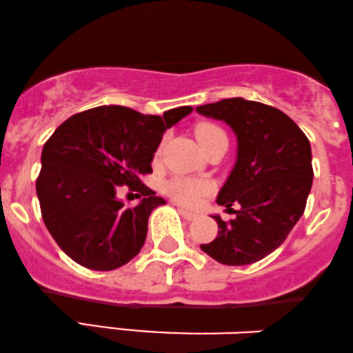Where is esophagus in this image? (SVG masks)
Segmentation results:
<instances>
[{
    "mask_svg": "<svg viewBox=\"0 0 353 353\" xmlns=\"http://www.w3.org/2000/svg\"><path fill=\"white\" fill-rule=\"evenodd\" d=\"M178 213H180L185 219H188V221H193V219H196V214L192 213V211H186L185 208H178Z\"/></svg>",
    "mask_w": 353,
    "mask_h": 353,
    "instance_id": "esophagus-1",
    "label": "esophagus"
}]
</instances>
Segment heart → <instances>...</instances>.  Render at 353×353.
Wrapping results in <instances>:
<instances>
[{"label": "heart", "mask_w": 353, "mask_h": 353, "mask_svg": "<svg viewBox=\"0 0 353 353\" xmlns=\"http://www.w3.org/2000/svg\"><path fill=\"white\" fill-rule=\"evenodd\" d=\"M194 135H196L198 142L201 143L203 148L210 147V145L216 142V140L226 139L223 128L218 127L216 123L210 122V120H200V122L194 125ZM161 147H163V142H160L159 147H157V157L161 153ZM210 190L211 186L208 181L194 180V178L186 176H175L170 181H167V185H165V192H167L168 196L185 206H194L201 200V196L210 193Z\"/></svg>", "instance_id": "b5f03b06"}]
</instances>
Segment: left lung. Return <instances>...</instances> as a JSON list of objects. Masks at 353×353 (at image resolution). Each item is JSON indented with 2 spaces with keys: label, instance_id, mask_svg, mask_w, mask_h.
<instances>
[{
  "label": "left lung",
  "instance_id": "8db88e82",
  "mask_svg": "<svg viewBox=\"0 0 353 353\" xmlns=\"http://www.w3.org/2000/svg\"><path fill=\"white\" fill-rule=\"evenodd\" d=\"M198 112L225 120L238 135V160L216 198L236 216H213L218 236L200 248L226 266L252 264L277 250L304 213L314 176L309 139L284 112L241 97Z\"/></svg>",
  "mask_w": 353,
  "mask_h": 353
}]
</instances>
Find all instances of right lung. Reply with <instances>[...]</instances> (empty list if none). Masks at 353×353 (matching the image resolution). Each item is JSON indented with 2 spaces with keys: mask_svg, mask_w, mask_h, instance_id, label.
<instances>
[{
  "mask_svg": "<svg viewBox=\"0 0 353 353\" xmlns=\"http://www.w3.org/2000/svg\"><path fill=\"white\" fill-rule=\"evenodd\" d=\"M193 107L143 115L102 105L65 120L44 143L36 193L44 225L70 259L94 271H112L142 250L148 216L163 198L140 180L152 173L163 132ZM127 184L144 200L123 207L117 190Z\"/></svg>",
  "mask_w": 353,
  "mask_h": 353,
  "instance_id": "add662e5",
  "label": "right lung"
}]
</instances>
